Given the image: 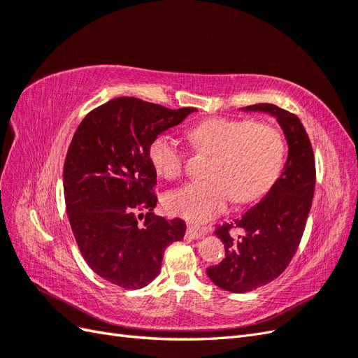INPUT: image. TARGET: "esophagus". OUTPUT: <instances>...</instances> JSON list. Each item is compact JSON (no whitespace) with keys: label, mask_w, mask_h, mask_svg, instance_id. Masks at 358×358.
<instances>
[{"label":"esophagus","mask_w":358,"mask_h":358,"mask_svg":"<svg viewBox=\"0 0 358 358\" xmlns=\"http://www.w3.org/2000/svg\"><path fill=\"white\" fill-rule=\"evenodd\" d=\"M204 230H200L197 229V227H188L187 229V237L188 239H192V241H199V239H203L204 237Z\"/></svg>","instance_id":"1"}]
</instances>
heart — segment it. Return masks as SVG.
I'll list each match as a JSON object with an SVG mask.
<instances>
[{
    "mask_svg": "<svg viewBox=\"0 0 358 358\" xmlns=\"http://www.w3.org/2000/svg\"><path fill=\"white\" fill-rule=\"evenodd\" d=\"M189 142L210 155L206 180L187 183L166 196V209L191 224H204L224 213L233 199L251 203L272 189L287 161L282 133L270 124L251 119L212 117L194 125ZM149 161L159 176H179L185 152L170 134H158L149 145Z\"/></svg>",
    "mask_w": 358,
    "mask_h": 358,
    "instance_id": "heart-1",
    "label": "heart"
}]
</instances>
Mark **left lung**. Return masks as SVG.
<instances>
[{
	"mask_svg": "<svg viewBox=\"0 0 358 358\" xmlns=\"http://www.w3.org/2000/svg\"><path fill=\"white\" fill-rule=\"evenodd\" d=\"M276 117L288 145V158L279 179L264 199L230 224L218 225L225 258L208 267L215 285L230 292H248L272 282L289 264L301 241L315 191V158L300 119L275 104L242 107ZM236 228L239 234H233Z\"/></svg>",
	"mask_w": 358,
	"mask_h": 358,
	"instance_id": "obj_1",
	"label": "left lung"
}]
</instances>
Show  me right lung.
I'll return each instance as SVG.
<instances>
[{
	"mask_svg": "<svg viewBox=\"0 0 358 358\" xmlns=\"http://www.w3.org/2000/svg\"><path fill=\"white\" fill-rule=\"evenodd\" d=\"M196 110L119 96L90 112L76 129L64 162L69 221L85 262L117 287L152 282L166 248L183 239L185 222L154 213L157 171L149 145Z\"/></svg>",
	"mask_w": 358,
	"mask_h": 358,
	"instance_id": "1",
	"label": "right lung"
}]
</instances>
